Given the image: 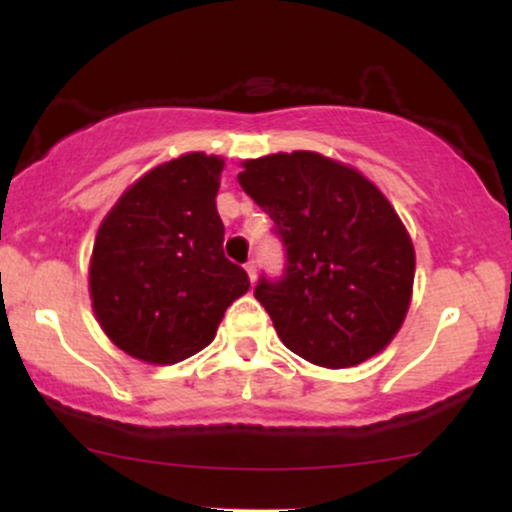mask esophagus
Instances as JSON below:
<instances>
[{
	"label": "esophagus",
	"instance_id": "esophagus-1",
	"mask_svg": "<svg viewBox=\"0 0 512 512\" xmlns=\"http://www.w3.org/2000/svg\"><path fill=\"white\" fill-rule=\"evenodd\" d=\"M245 272H248L250 281H255V279H257V262H255V260L245 262Z\"/></svg>",
	"mask_w": 512,
	"mask_h": 512
}]
</instances>
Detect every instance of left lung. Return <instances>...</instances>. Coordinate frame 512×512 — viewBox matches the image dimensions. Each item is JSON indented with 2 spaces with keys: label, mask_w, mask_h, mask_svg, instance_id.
<instances>
[{
  "label": "left lung",
  "mask_w": 512,
  "mask_h": 512,
  "mask_svg": "<svg viewBox=\"0 0 512 512\" xmlns=\"http://www.w3.org/2000/svg\"><path fill=\"white\" fill-rule=\"evenodd\" d=\"M238 182L286 250L284 274L255 286L281 342L322 368L380 354L407 315L416 264L383 192L315 151L252 158Z\"/></svg>",
  "instance_id": "1"
}]
</instances>
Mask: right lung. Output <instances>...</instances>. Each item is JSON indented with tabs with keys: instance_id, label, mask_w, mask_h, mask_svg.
<instances>
[{
	"instance_id": "add662e5",
	"label": "right lung",
	"mask_w": 512,
	"mask_h": 512,
	"mask_svg": "<svg viewBox=\"0 0 512 512\" xmlns=\"http://www.w3.org/2000/svg\"><path fill=\"white\" fill-rule=\"evenodd\" d=\"M223 161L185 154L139 178L105 216L88 286L110 342L146 363H178L216 337L223 313L250 289L223 255L216 211Z\"/></svg>"
}]
</instances>
